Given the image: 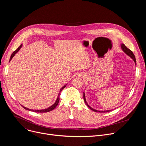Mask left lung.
<instances>
[{"label":"left lung","mask_w":146,"mask_h":146,"mask_svg":"<svg viewBox=\"0 0 146 146\" xmlns=\"http://www.w3.org/2000/svg\"><path fill=\"white\" fill-rule=\"evenodd\" d=\"M121 49H122V50L127 55H128L129 56H130L133 60V61L135 62V65H136V58H135V55H134V54H133V53L132 52V51H131L129 48H128L125 46V44H121ZM83 98H84V102H85V103H86V104L87 105V106L91 109V110H92V111H95V112H99V113H106V112H109V111H111V110H105V111H99V110H95V109H94L93 108H92L91 107H90L88 105V103H87V102H86V96H85V93L84 92V94H83Z\"/></svg>","instance_id":"1"}]
</instances>
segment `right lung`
<instances>
[{
  "mask_svg": "<svg viewBox=\"0 0 146 146\" xmlns=\"http://www.w3.org/2000/svg\"><path fill=\"white\" fill-rule=\"evenodd\" d=\"M22 46H23V44L21 45L15 51H14V52H13V54H12L11 55V57H10V60H11V59L14 57V56L15 55V54L20 50V48L22 47ZM66 85H67V84L65 85L64 86H63V87H62V88L60 90V91H59V94H58V96H57V98H56V101L55 102V103L53 104V105H52V106H51L49 107L48 108H47V109H43V110H32V109H28V108H25V107H24V106H23L25 109H26V110H27L32 111L36 112V113H46V112L54 110V109L56 107V106L58 105V103H59V95H60V92L62 91V90H63V89L66 86Z\"/></svg>",
  "mask_w": 146,
  "mask_h": 146,
  "instance_id": "1",
  "label": "right lung"
}]
</instances>
